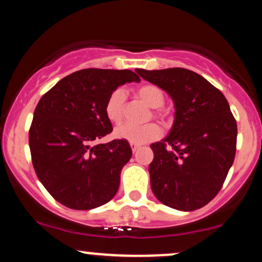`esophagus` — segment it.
<instances>
[{
    "label": "esophagus",
    "mask_w": 262,
    "mask_h": 262,
    "mask_svg": "<svg viewBox=\"0 0 262 262\" xmlns=\"http://www.w3.org/2000/svg\"><path fill=\"white\" fill-rule=\"evenodd\" d=\"M130 148H132V150H133V152H135L138 149H139V145H138V144L130 143Z\"/></svg>",
    "instance_id": "34e87169"
}]
</instances>
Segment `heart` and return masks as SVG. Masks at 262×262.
<instances>
[{"label": "heart", "instance_id": "heart-1", "mask_svg": "<svg viewBox=\"0 0 262 262\" xmlns=\"http://www.w3.org/2000/svg\"><path fill=\"white\" fill-rule=\"evenodd\" d=\"M135 95L138 98L148 104L149 107L154 108L152 114L156 118H160L161 121L166 119V114L161 111L165 103L164 92L159 89L158 86L152 83H145L141 85L135 90ZM125 92L122 89H117L108 96L106 104H104V112H106L107 118L112 123H121L124 117L125 110ZM114 135L118 139L125 140L128 143L133 144H145L149 141L156 140L160 138L161 129L155 123H149L145 125H134V124H122L114 129Z\"/></svg>", "mask_w": 262, "mask_h": 262}]
</instances>
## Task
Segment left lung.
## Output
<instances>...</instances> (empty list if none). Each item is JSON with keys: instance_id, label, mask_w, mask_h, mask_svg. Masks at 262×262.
I'll return each instance as SVG.
<instances>
[{"instance_id": "8db88e82", "label": "left lung", "mask_w": 262, "mask_h": 262, "mask_svg": "<svg viewBox=\"0 0 262 262\" xmlns=\"http://www.w3.org/2000/svg\"><path fill=\"white\" fill-rule=\"evenodd\" d=\"M175 103V122L165 139L150 145L155 197L179 210H196L221 191L236 151V121L217 87L182 68L137 69Z\"/></svg>"}]
</instances>
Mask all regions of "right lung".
<instances>
[{"label": "right lung", "mask_w": 262, "mask_h": 262, "mask_svg": "<svg viewBox=\"0 0 262 262\" xmlns=\"http://www.w3.org/2000/svg\"><path fill=\"white\" fill-rule=\"evenodd\" d=\"M132 81L140 79L130 70L83 69L60 80L38 102L29 129L33 167L65 207L92 209L116 196L130 145L122 139L91 143L113 130L104 104L117 87Z\"/></svg>", "instance_id": "1"}]
</instances>
